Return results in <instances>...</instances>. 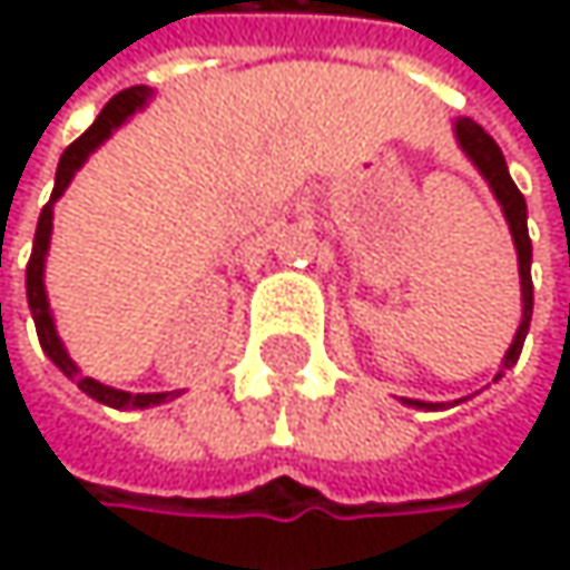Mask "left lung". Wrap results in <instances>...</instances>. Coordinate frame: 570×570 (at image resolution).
I'll use <instances>...</instances> for the list:
<instances>
[{"label":"left lung","mask_w":570,"mask_h":570,"mask_svg":"<svg viewBox=\"0 0 570 570\" xmlns=\"http://www.w3.org/2000/svg\"><path fill=\"white\" fill-rule=\"evenodd\" d=\"M455 135H459V145L462 151L475 161V168L485 174V180L492 184L505 217H509V227H512L514 247H518V274H521V326L514 333L512 350L505 353V363H502V373L512 370L521 356V346H524V336H528V323H531V303H534V289H531V237H528V207H524V197L521 190L514 187L509 165H505V155L502 148L485 135V128H479L472 118H459L455 121ZM499 373V376H502ZM409 405H429V402H412L405 399Z\"/></svg>","instance_id":"1"}]
</instances>
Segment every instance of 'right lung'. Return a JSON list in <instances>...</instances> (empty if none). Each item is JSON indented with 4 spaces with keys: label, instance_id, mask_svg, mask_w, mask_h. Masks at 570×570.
I'll return each mask as SVG.
<instances>
[{
    "label": "right lung",
    "instance_id": "add662e5",
    "mask_svg": "<svg viewBox=\"0 0 570 570\" xmlns=\"http://www.w3.org/2000/svg\"><path fill=\"white\" fill-rule=\"evenodd\" d=\"M145 98H148V91L141 88V85H135V88H125V91H118L105 108H101V115L95 118V125L81 135V138H75L68 148H65V155H61V161H58V171H56V187H52V197H49V204L42 207V214H39V227H36V244H32V257H29V267H26V289H29V309H32V320H36V333H39V343H42V350L49 353V360L56 363L58 370L68 376V380H75L78 383V390L81 393H88L91 399H98V402H105V405H111V409H145V405H158V402H165V399H174L177 393H121V390H111V386H101V383H95V380H88V376H81L78 373V366L71 363V356L65 353V346H61V340H58L56 333V323H52V313H49V299H46V284H42V267H46V250H49V237H52V204H56L58 197H61V190L68 187V180H71V174L78 171L81 165H85V158L131 115V111H138L141 105H145Z\"/></svg>",
    "mask_w": 570,
    "mask_h": 570
}]
</instances>
